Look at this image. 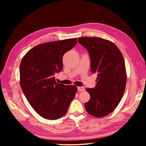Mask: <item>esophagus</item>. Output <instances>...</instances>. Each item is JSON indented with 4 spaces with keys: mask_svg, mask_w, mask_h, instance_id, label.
I'll list each match as a JSON object with an SVG mask.
<instances>
[{
    "mask_svg": "<svg viewBox=\"0 0 146 146\" xmlns=\"http://www.w3.org/2000/svg\"><path fill=\"white\" fill-rule=\"evenodd\" d=\"M77 89L79 91H85V88L83 87V86H78L77 87Z\"/></svg>",
    "mask_w": 146,
    "mask_h": 146,
    "instance_id": "34e87169",
    "label": "esophagus"
}]
</instances>
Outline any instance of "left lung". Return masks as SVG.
<instances>
[{
    "label": "left lung",
    "mask_w": 146,
    "mask_h": 146,
    "mask_svg": "<svg viewBox=\"0 0 146 146\" xmlns=\"http://www.w3.org/2000/svg\"><path fill=\"white\" fill-rule=\"evenodd\" d=\"M78 42L90 54L91 70L98 73L94 88H86L90 99L85 104L86 111L96 117L112 113L124 93L127 73L124 59L119 48L107 39L83 36Z\"/></svg>",
    "instance_id": "8db88e82"
}]
</instances>
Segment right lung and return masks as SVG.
Masks as SVG:
<instances>
[{
	"label": "right lung",
	"mask_w": 146,
	"mask_h": 146,
	"mask_svg": "<svg viewBox=\"0 0 146 146\" xmlns=\"http://www.w3.org/2000/svg\"><path fill=\"white\" fill-rule=\"evenodd\" d=\"M77 43V38L40 44L27 52L20 64V85L26 99L42 117H62L75 98V85L56 83L54 74L63 69V56Z\"/></svg>",
	"instance_id": "1"
}]
</instances>
